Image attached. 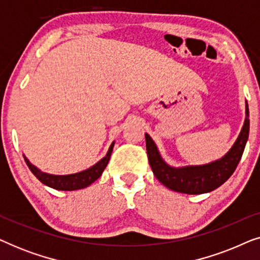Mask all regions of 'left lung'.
<instances>
[{
	"label": "left lung",
	"mask_w": 260,
	"mask_h": 260,
	"mask_svg": "<svg viewBox=\"0 0 260 260\" xmlns=\"http://www.w3.org/2000/svg\"><path fill=\"white\" fill-rule=\"evenodd\" d=\"M250 131L248 106L246 104V118L239 137L232 149L221 159L205 166H191L173 168L163 161L157 148L148 134H145L148 159L152 173L159 182L174 191L184 194L208 193L225 183L234 173L243 156Z\"/></svg>",
	"instance_id": "8db88e82"
}]
</instances>
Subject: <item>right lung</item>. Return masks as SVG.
Here are the masks:
<instances>
[{"label":"right lung","mask_w":260,"mask_h":260,"mask_svg":"<svg viewBox=\"0 0 260 260\" xmlns=\"http://www.w3.org/2000/svg\"><path fill=\"white\" fill-rule=\"evenodd\" d=\"M113 144H115V142L111 144V147H110L105 157L102 158L98 163H95L93 167L84 170V172L71 174V175H51V174L42 173L37 168V167L31 165L26 157H24V161H26L30 172L37 176V179L40 181V182L46 184V186L54 188V189L58 190H77L81 189V188H86L87 186H90L91 183H93L98 177H101L109 163Z\"/></svg>","instance_id":"obj_1"}]
</instances>
